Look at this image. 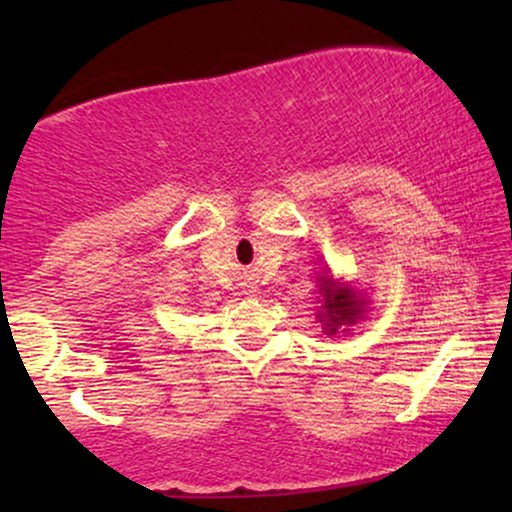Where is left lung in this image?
<instances>
[{
  "mask_svg": "<svg viewBox=\"0 0 512 512\" xmlns=\"http://www.w3.org/2000/svg\"><path fill=\"white\" fill-rule=\"evenodd\" d=\"M319 291L324 296V314H321V321L326 324L328 335L338 333V328L354 324L356 319L361 317L363 312V300L352 289H345V286H335L333 277H319Z\"/></svg>",
  "mask_w": 512,
  "mask_h": 512,
  "instance_id": "8db88e82",
  "label": "left lung"
}]
</instances>
